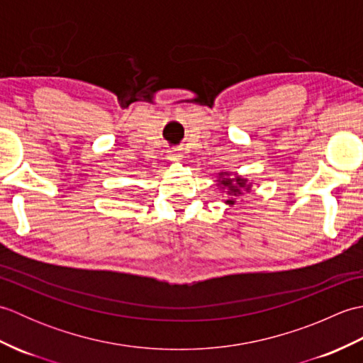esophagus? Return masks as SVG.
<instances>
[{
	"label": "esophagus",
	"mask_w": 363,
	"mask_h": 363,
	"mask_svg": "<svg viewBox=\"0 0 363 363\" xmlns=\"http://www.w3.org/2000/svg\"><path fill=\"white\" fill-rule=\"evenodd\" d=\"M182 159V154H181V150L177 148H172L168 151V160L169 162H179Z\"/></svg>",
	"instance_id": "obj_1"
}]
</instances>
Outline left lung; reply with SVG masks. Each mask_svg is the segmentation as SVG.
Returning <instances> with one entry per match:
<instances>
[{"label": "left lung", "instance_id": "obj_1", "mask_svg": "<svg viewBox=\"0 0 363 363\" xmlns=\"http://www.w3.org/2000/svg\"><path fill=\"white\" fill-rule=\"evenodd\" d=\"M217 187L225 195V201L228 206H233L238 198L245 194H250L252 189V181H250L246 176L230 172H220L217 174Z\"/></svg>", "mask_w": 363, "mask_h": 363}]
</instances>
